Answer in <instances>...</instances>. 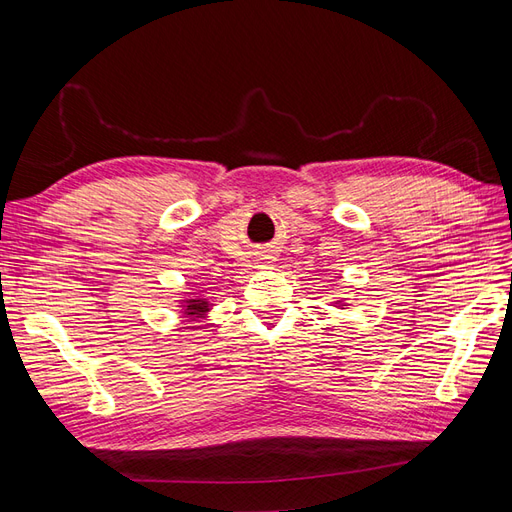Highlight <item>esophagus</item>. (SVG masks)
Returning a JSON list of instances; mask_svg holds the SVG:
<instances>
[{
	"label": "esophagus",
	"instance_id": "obj_1",
	"mask_svg": "<svg viewBox=\"0 0 512 512\" xmlns=\"http://www.w3.org/2000/svg\"><path fill=\"white\" fill-rule=\"evenodd\" d=\"M256 260H258V267H265L269 262H273V256H258Z\"/></svg>",
	"mask_w": 512,
	"mask_h": 512
}]
</instances>
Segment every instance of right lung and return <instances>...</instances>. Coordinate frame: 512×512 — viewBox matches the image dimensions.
I'll use <instances>...</instances> for the list:
<instances>
[{
  "label": "right lung",
  "mask_w": 512,
  "mask_h": 512,
  "mask_svg": "<svg viewBox=\"0 0 512 512\" xmlns=\"http://www.w3.org/2000/svg\"><path fill=\"white\" fill-rule=\"evenodd\" d=\"M183 307V316L196 320V318H203L209 312V301L207 299H183L181 303Z\"/></svg>",
  "instance_id": "1"
}]
</instances>
